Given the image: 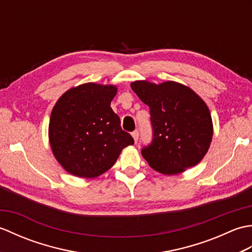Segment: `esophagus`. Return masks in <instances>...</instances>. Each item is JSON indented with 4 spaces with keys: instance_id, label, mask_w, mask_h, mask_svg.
I'll list each match as a JSON object with an SVG mask.
<instances>
[{
    "instance_id": "1",
    "label": "esophagus",
    "mask_w": 252,
    "mask_h": 252,
    "mask_svg": "<svg viewBox=\"0 0 252 252\" xmlns=\"http://www.w3.org/2000/svg\"><path fill=\"white\" fill-rule=\"evenodd\" d=\"M132 136H133V138H134V142L137 143L138 137H140V132H138V130H135L134 132H132Z\"/></svg>"
}]
</instances>
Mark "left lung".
I'll return each mask as SVG.
<instances>
[{"mask_svg":"<svg viewBox=\"0 0 252 252\" xmlns=\"http://www.w3.org/2000/svg\"><path fill=\"white\" fill-rule=\"evenodd\" d=\"M131 88L149 107L153 140L142 156L160 173L171 175L194 167L212 140L210 111L194 91L173 81H135Z\"/></svg>","mask_w":252,"mask_h":252,"instance_id":"obj_1","label":"left lung"}]
</instances>
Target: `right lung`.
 <instances>
[{"label":"right lung","mask_w":252,"mask_h":252,"mask_svg":"<svg viewBox=\"0 0 252 252\" xmlns=\"http://www.w3.org/2000/svg\"><path fill=\"white\" fill-rule=\"evenodd\" d=\"M114 85L85 83L57 100L49 126L53 154L62 167L80 178H96L110 169L125 147L133 145L110 103Z\"/></svg>","instance_id":"right-lung-1"}]
</instances>
